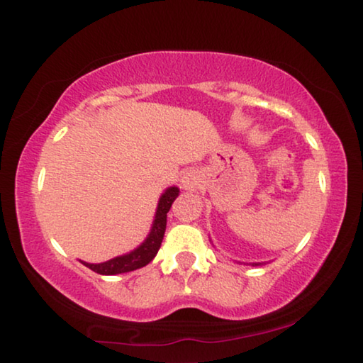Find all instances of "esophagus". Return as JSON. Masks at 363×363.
<instances>
[{"label":"esophagus","mask_w":363,"mask_h":363,"mask_svg":"<svg viewBox=\"0 0 363 363\" xmlns=\"http://www.w3.org/2000/svg\"><path fill=\"white\" fill-rule=\"evenodd\" d=\"M181 184H182V187L186 189V191H195V189L200 186L199 172L194 171V169L186 171L181 177Z\"/></svg>","instance_id":"34e87169"}]
</instances>
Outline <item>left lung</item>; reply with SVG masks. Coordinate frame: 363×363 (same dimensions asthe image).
<instances>
[{"instance_id": "8db88e82", "label": "left lung", "mask_w": 363, "mask_h": 363, "mask_svg": "<svg viewBox=\"0 0 363 363\" xmlns=\"http://www.w3.org/2000/svg\"><path fill=\"white\" fill-rule=\"evenodd\" d=\"M252 264H262V263H252Z\"/></svg>"}]
</instances>
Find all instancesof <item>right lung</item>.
Segmentation results:
<instances>
[{"label": "right lung", "mask_w": 363, "mask_h": 363, "mask_svg": "<svg viewBox=\"0 0 363 363\" xmlns=\"http://www.w3.org/2000/svg\"><path fill=\"white\" fill-rule=\"evenodd\" d=\"M177 195H179V189L177 187L166 189L164 194L161 195L150 234H148V238L143 240L142 245L137 247L135 250H132L130 254L114 257L111 260L103 262V263H87V262H82V263L87 268H90L91 272L99 274H106V276L134 272V269L143 268L145 264L150 263L155 258V255L158 254L161 242H163V235L166 231V215H168L171 205L176 200Z\"/></svg>", "instance_id": "add662e5"}]
</instances>
